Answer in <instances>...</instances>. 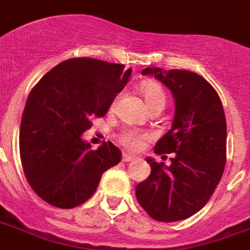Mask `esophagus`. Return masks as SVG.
Masks as SVG:
<instances>
[{"label":"esophagus","mask_w":250,"mask_h":250,"mask_svg":"<svg viewBox=\"0 0 250 250\" xmlns=\"http://www.w3.org/2000/svg\"><path fill=\"white\" fill-rule=\"evenodd\" d=\"M136 157L132 155H129V153H123V161H125V163H128V161H132V160H135Z\"/></svg>","instance_id":"1"}]
</instances>
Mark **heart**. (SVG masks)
<instances>
[{
    "label": "heart",
    "instance_id": "obj_1",
    "mask_svg": "<svg viewBox=\"0 0 250 250\" xmlns=\"http://www.w3.org/2000/svg\"><path fill=\"white\" fill-rule=\"evenodd\" d=\"M143 97L146 100L148 107H164L167 102V94L159 83H146L143 85ZM117 102V101H115ZM114 102V104H115ZM149 138L148 133L139 132L136 129H125L119 135V142L129 149H139L143 146L146 139Z\"/></svg>",
    "mask_w": 250,
    "mask_h": 250
}]
</instances>
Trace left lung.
Returning <instances> with one entry per match:
<instances>
[{"label":"left lung","mask_w":250,"mask_h":250,"mask_svg":"<svg viewBox=\"0 0 250 250\" xmlns=\"http://www.w3.org/2000/svg\"><path fill=\"white\" fill-rule=\"evenodd\" d=\"M171 91L176 111L155 153H173L170 165L146 157L150 174L136 186V198L150 218L184 220L205 207L222 178L227 156V123L218 93L188 70L146 68Z\"/></svg>","instance_id":"8db88e82"}]
</instances>
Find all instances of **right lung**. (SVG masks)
Masks as SVG:
<instances>
[{
  "label": "right lung",
  "instance_id": "add662e5",
  "mask_svg": "<svg viewBox=\"0 0 250 250\" xmlns=\"http://www.w3.org/2000/svg\"><path fill=\"white\" fill-rule=\"evenodd\" d=\"M132 69L122 64L77 57L44 74L24 106L19 150L24 176L39 197L59 208L83 205L104 171L121 163L112 143L97 149L83 140L91 119L104 117Z\"/></svg>",
  "mask_w": 250,
  "mask_h": 250
}]
</instances>
